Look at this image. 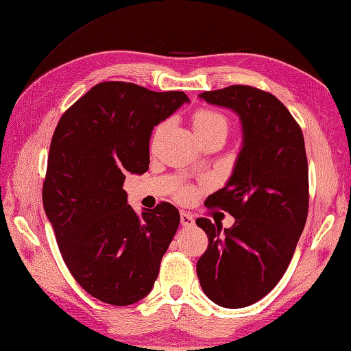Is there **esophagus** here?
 Wrapping results in <instances>:
<instances>
[{"label": "esophagus", "mask_w": 351, "mask_h": 351, "mask_svg": "<svg viewBox=\"0 0 351 351\" xmlns=\"http://www.w3.org/2000/svg\"><path fill=\"white\" fill-rule=\"evenodd\" d=\"M180 223L183 227H192L195 224V218L188 212H180Z\"/></svg>", "instance_id": "esophagus-1"}]
</instances>
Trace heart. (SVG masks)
Returning <instances> with one entry per match:
<instances>
[{
    "instance_id": "1",
    "label": "heart",
    "mask_w": 351,
    "mask_h": 351,
    "mask_svg": "<svg viewBox=\"0 0 351 351\" xmlns=\"http://www.w3.org/2000/svg\"><path fill=\"white\" fill-rule=\"evenodd\" d=\"M192 127H194L195 134L198 136H204L207 133H212V132H217V130H223L227 133V119L224 115H221L218 112H213V110H207V109H202V110H197L194 113V117H192ZM159 127L156 130V134L160 132ZM189 195V191H183L182 192V197H188Z\"/></svg>"
}]
</instances>
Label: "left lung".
Returning a JSON list of instances; mask_svg holds the SVG:
<instances>
[{
    "mask_svg": "<svg viewBox=\"0 0 351 351\" xmlns=\"http://www.w3.org/2000/svg\"><path fill=\"white\" fill-rule=\"evenodd\" d=\"M199 99L239 118L242 142L224 188L207 204L234 218L232 227L198 218L209 247L197 262L204 294L239 309L259 302L288 269L309 207L302 128L278 99L252 86L203 92Z\"/></svg>",
    "mask_w": 351,
    "mask_h": 351,
    "instance_id": "1",
    "label": "left lung"
}]
</instances>
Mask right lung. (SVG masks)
<instances>
[{
  "label": "right lung",
  "mask_w": 351,
  "mask_h": 351,
  "mask_svg": "<svg viewBox=\"0 0 351 351\" xmlns=\"http://www.w3.org/2000/svg\"><path fill=\"white\" fill-rule=\"evenodd\" d=\"M189 103L184 92L104 82L63 113L51 139L44 209L71 274L92 297L128 306L147 297L180 224L169 203L138 215L125 174L149 165L153 128Z\"/></svg>",
  "instance_id": "1"
}]
</instances>
